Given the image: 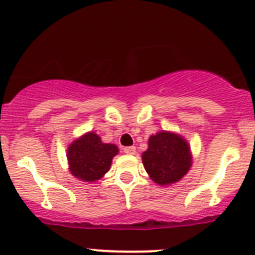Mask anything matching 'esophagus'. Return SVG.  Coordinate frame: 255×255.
I'll return each mask as SVG.
<instances>
[{
    "label": "esophagus",
    "instance_id": "esophagus-1",
    "mask_svg": "<svg viewBox=\"0 0 255 255\" xmlns=\"http://www.w3.org/2000/svg\"><path fill=\"white\" fill-rule=\"evenodd\" d=\"M123 151H125L127 155H134V153H136V147H134V146H128V147L123 148Z\"/></svg>",
    "mask_w": 255,
    "mask_h": 255
}]
</instances>
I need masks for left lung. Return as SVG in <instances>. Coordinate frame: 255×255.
<instances>
[{
  "label": "left lung",
  "mask_w": 255,
  "mask_h": 255,
  "mask_svg": "<svg viewBox=\"0 0 255 255\" xmlns=\"http://www.w3.org/2000/svg\"><path fill=\"white\" fill-rule=\"evenodd\" d=\"M143 166L159 185L179 182L192 166L188 142L176 133L157 132L148 138V148L142 153Z\"/></svg>",
  "instance_id": "obj_1"
}]
</instances>
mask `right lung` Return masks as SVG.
<instances>
[{"instance_id": "right-lung-1", "label": "right lung", "mask_w": 255, "mask_h": 255, "mask_svg": "<svg viewBox=\"0 0 255 255\" xmlns=\"http://www.w3.org/2000/svg\"><path fill=\"white\" fill-rule=\"evenodd\" d=\"M117 153L116 144L104 143L94 132L85 133L67 148L71 174L85 182H96L111 169Z\"/></svg>"}]
</instances>
